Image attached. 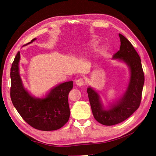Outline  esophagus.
<instances>
[{
    "label": "esophagus",
    "mask_w": 156,
    "mask_h": 156,
    "mask_svg": "<svg viewBox=\"0 0 156 156\" xmlns=\"http://www.w3.org/2000/svg\"><path fill=\"white\" fill-rule=\"evenodd\" d=\"M84 82H85V81H84L83 78H80L76 80V84L78 86H80V87L83 86L84 85Z\"/></svg>",
    "instance_id": "obj_1"
}]
</instances>
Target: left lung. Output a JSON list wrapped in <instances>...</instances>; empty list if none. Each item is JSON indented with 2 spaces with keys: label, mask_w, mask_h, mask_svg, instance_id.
I'll return each mask as SVG.
<instances>
[{
  "label": "left lung",
  "mask_w": 156,
  "mask_h": 156,
  "mask_svg": "<svg viewBox=\"0 0 156 156\" xmlns=\"http://www.w3.org/2000/svg\"><path fill=\"white\" fill-rule=\"evenodd\" d=\"M121 46L113 55L114 59L123 61L129 67L131 78L128 87L121 99L104 109L98 94L89 87L87 88L89 102L94 118L101 124L112 126L124 121L139 108L144 84V73L141 59L132 44L121 34H119Z\"/></svg>",
  "instance_id": "1"
}]
</instances>
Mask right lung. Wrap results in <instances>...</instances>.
Masks as SVG:
<instances>
[{
  "mask_svg": "<svg viewBox=\"0 0 156 156\" xmlns=\"http://www.w3.org/2000/svg\"><path fill=\"white\" fill-rule=\"evenodd\" d=\"M20 59L18 52L11 68L10 95L14 108L29 125L37 129L52 131L61 128L69 118L68 95L73 87V82L71 81L61 83L54 88L45 99H36L23 87L19 74Z\"/></svg>",
  "mask_w": 156,
  "mask_h": 156,
  "instance_id": "add662e5",
  "label": "right lung"
}]
</instances>
